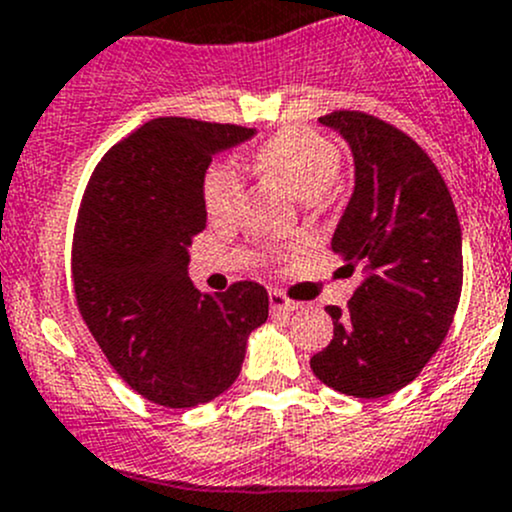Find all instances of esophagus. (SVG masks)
<instances>
[{"label": "esophagus", "mask_w": 512, "mask_h": 512, "mask_svg": "<svg viewBox=\"0 0 512 512\" xmlns=\"http://www.w3.org/2000/svg\"><path fill=\"white\" fill-rule=\"evenodd\" d=\"M268 303H271V311L273 313H291V311H296L298 306H301V303H298V301H291V298L283 296L281 291H271V293H268Z\"/></svg>", "instance_id": "1"}]
</instances>
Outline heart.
Segmentation results:
<instances>
[{
    "label": "heart",
    "instance_id": "1",
    "mask_svg": "<svg viewBox=\"0 0 512 512\" xmlns=\"http://www.w3.org/2000/svg\"><path fill=\"white\" fill-rule=\"evenodd\" d=\"M258 171L283 181L298 199L316 201L326 194L341 171V151L326 136L311 129H283L254 154ZM244 196L239 169L229 161H214L204 171L201 199L211 221H231Z\"/></svg>",
    "mask_w": 512,
    "mask_h": 512
}]
</instances>
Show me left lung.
Returning <instances> with one entry per match:
<instances>
[{
	"label": "left lung",
	"instance_id": "1",
	"mask_svg": "<svg viewBox=\"0 0 512 512\" xmlns=\"http://www.w3.org/2000/svg\"><path fill=\"white\" fill-rule=\"evenodd\" d=\"M323 126L348 141L356 186L331 239L363 283L346 308L326 306L333 341L311 358L321 383L381 398L413 381L453 323L463 288V239L443 176L408 134L363 111Z\"/></svg>",
	"mask_w": 512,
	"mask_h": 512
}]
</instances>
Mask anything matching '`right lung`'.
<instances>
[{
  "label": "right lung",
  "instance_id": "obj_1",
  "mask_svg": "<svg viewBox=\"0 0 512 512\" xmlns=\"http://www.w3.org/2000/svg\"><path fill=\"white\" fill-rule=\"evenodd\" d=\"M236 124L161 116L106 151L91 174L72 246L79 313L106 361L146 401L194 408L239 378L268 293L239 281L199 293L189 246L206 229L211 159L251 139Z\"/></svg>",
  "mask_w": 512,
  "mask_h": 512
}]
</instances>
